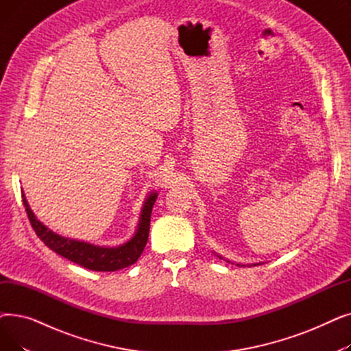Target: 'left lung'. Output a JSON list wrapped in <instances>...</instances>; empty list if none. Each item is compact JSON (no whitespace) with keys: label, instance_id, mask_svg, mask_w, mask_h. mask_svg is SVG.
Returning <instances> with one entry per match:
<instances>
[{"label":"left lung","instance_id":"8db88e82","mask_svg":"<svg viewBox=\"0 0 351 351\" xmlns=\"http://www.w3.org/2000/svg\"><path fill=\"white\" fill-rule=\"evenodd\" d=\"M217 257H219V259H223V261H226L228 263H232V265H234V262H230V261H228V259H225V257L223 256H220V254H217L216 252H213ZM259 265H263L262 262H259V263H252V265H246V266H249V267H252V266H259ZM236 266H241V267H245V265H242V263H236Z\"/></svg>","mask_w":351,"mask_h":351}]
</instances>
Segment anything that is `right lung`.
Instances as JSON below:
<instances>
[{"label": "right lung", "mask_w": 351, "mask_h": 351, "mask_svg": "<svg viewBox=\"0 0 351 351\" xmlns=\"http://www.w3.org/2000/svg\"><path fill=\"white\" fill-rule=\"evenodd\" d=\"M21 193L23 204L25 206L31 226L35 230L36 236L44 242V245L53 250L55 253L65 257V259L94 271H115L134 265L139 259V256L142 254L145 245L147 242V236H149L151 213L155 205V200L158 199L156 191H151L147 193L146 199L143 200L139 222L134 236L125 243L110 247L92 245L89 242L77 241V239H71L55 233L35 216V213L31 210L28 205L24 191Z\"/></svg>", "instance_id": "obj_1"}]
</instances>
